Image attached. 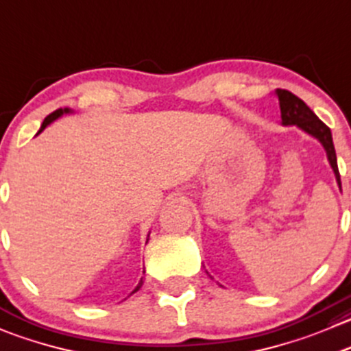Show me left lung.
<instances>
[{"label": "left lung", "mask_w": 351, "mask_h": 351, "mask_svg": "<svg viewBox=\"0 0 351 351\" xmlns=\"http://www.w3.org/2000/svg\"><path fill=\"white\" fill-rule=\"evenodd\" d=\"M276 96L280 99V110H281V125L283 127H298L302 132L308 134L311 137L317 138L321 142V145L324 147L326 156H328V161L331 165L332 173L336 176V182L338 186L341 189V180H339V171H338V161H336V151L335 144H332V135L329 130L328 125L322 123L317 118V114L300 99L295 94H291L290 90L285 89H276Z\"/></svg>", "instance_id": "1"}]
</instances>
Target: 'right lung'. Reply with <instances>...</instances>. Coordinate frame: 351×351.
<instances>
[{"mask_svg": "<svg viewBox=\"0 0 351 351\" xmlns=\"http://www.w3.org/2000/svg\"><path fill=\"white\" fill-rule=\"evenodd\" d=\"M70 113H73V111H71L70 110V108H60V110H56V111H54V113H51L49 114V117H47L46 118V120H44L43 121V125H40V128H39V132H37V134L36 135H39L40 134V132H43L44 130V128H46L47 127V125H51V123H53V121L54 120H58V118H61V117H63V114H70ZM147 240H149V237H147ZM142 283H144V281H138V285H137V287H135V290L134 291H132V293H135V291H138V290H141V287H142ZM130 293V295H132Z\"/></svg>", "mask_w": 351, "mask_h": 351, "instance_id": "obj_1", "label": "right lung"}]
</instances>
